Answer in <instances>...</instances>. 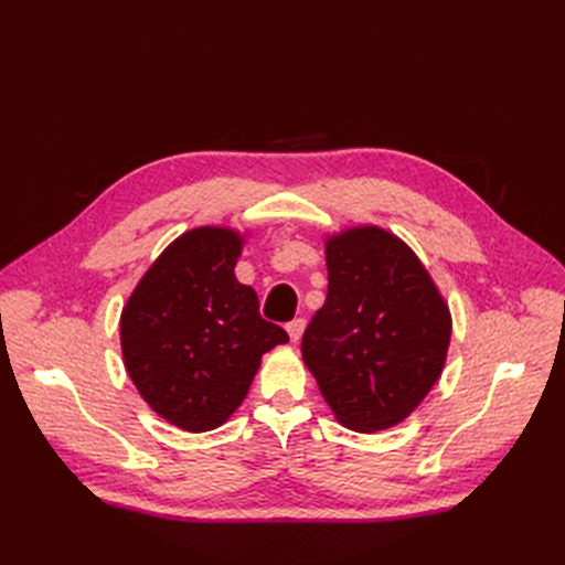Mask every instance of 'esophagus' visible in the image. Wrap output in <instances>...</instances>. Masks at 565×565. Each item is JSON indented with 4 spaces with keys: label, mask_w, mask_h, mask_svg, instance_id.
Instances as JSON below:
<instances>
[{
    "label": "esophagus",
    "mask_w": 565,
    "mask_h": 565,
    "mask_svg": "<svg viewBox=\"0 0 565 565\" xmlns=\"http://www.w3.org/2000/svg\"><path fill=\"white\" fill-rule=\"evenodd\" d=\"M303 330H306V320L303 318H295L292 322H287V332H289V339H292V341H299Z\"/></svg>",
    "instance_id": "34e87169"
}]
</instances>
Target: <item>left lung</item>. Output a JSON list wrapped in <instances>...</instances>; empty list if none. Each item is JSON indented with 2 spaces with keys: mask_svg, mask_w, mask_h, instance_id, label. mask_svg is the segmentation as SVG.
<instances>
[{
  "mask_svg": "<svg viewBox=\"0 0 565 565\" xmlns=\"http://www.w3.org/2000/svg\"><path fill=\"white\" fill-rule=\"evenodd\" d=\"M324 256L328 297L303 332V363L341 424L388 429L440 377L448 306L413 249L382 228L334 235Z\"/></svg>",
  "mask_w": 565,
  "mask_h": 565,
  "instance_id": "obj_1",
  "label": "left lung"
}]
</instances>
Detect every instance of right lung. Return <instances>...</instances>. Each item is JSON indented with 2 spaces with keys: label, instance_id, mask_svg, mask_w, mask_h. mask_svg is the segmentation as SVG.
I'll return each instance as SVG.
<instances>
[{
  "label": "right lung",
  "instance_id": "right-lung-1",
  "mask_svg": "<svg viewBox=\"0 0 565 565\" xmlns=\"http://www.w3.org/2000/svg\"><path fill=\"white\" fill-rule=\"evenodd\" d=\"M241 237L195 228L169 245L129 297L119 337L131 382L185 431L224 424L247 396L262 355L289 341L237 282Z\"/></svg>",
  "mask_w": 565,
  "mask_h": 565
}]
</instances>
